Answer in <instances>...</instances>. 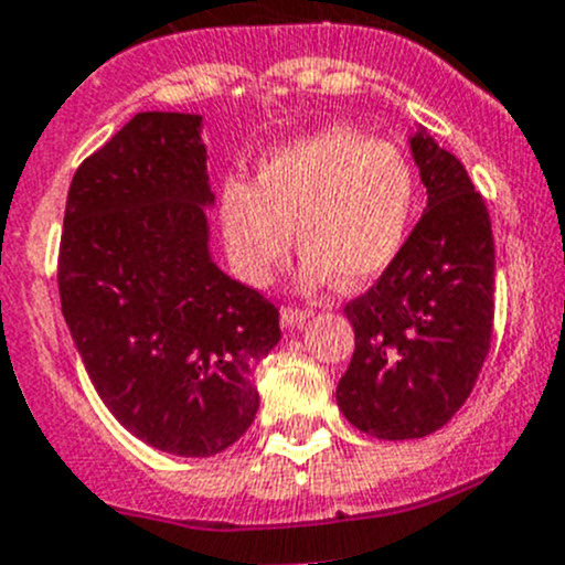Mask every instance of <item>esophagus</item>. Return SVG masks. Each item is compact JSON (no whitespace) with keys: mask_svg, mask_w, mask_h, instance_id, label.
Returning <instances> with one entry per match:
<instances>
[{"mask_svg":"<svg viewBox=\"0 0 565 565\" xmlns=\"http://www.w3.org/2000/svg\"><path fill=\"white\" fill-rule=\"evenodd\" d=\"M311 315H315L311 309H292V306H287V309H281V326L300 328L306 320H311Z\"/></svg>","mask_w":565,"mask_h":565,"instance_id":"esophagus-1","label":"esophagus"}]
</instances>
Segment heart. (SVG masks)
Returning <instances> with one entry per match:
<instances>
[{"label": "heart", "instance_id": "obj_1", "mask_svg": "<svg viewBox=\"0 0 565 565\" xmlns=\"http://www.w3.org/2000/svg\"><path fill=\"white\" fill-rule=\"evenodd\" d=\"M414 210V168L386 140L328 126L259 162L256 184L228 179L217 199L232 270L250 287L270 281L295 239L300 287L339 273L344 284L381 276L399 254Z\"/></svg>", "mask_w": 565, "mask_h": 565}]
</instances>
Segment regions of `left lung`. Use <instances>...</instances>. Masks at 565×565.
I'll return each mask as SVG.
<instances>
[{"mask_svg":"<svg viewBox=\"0 0 565 565\" xmlns=\"http://www.w3.org/2000/svg\"><path fill=\"white\" fill-rule=\"evenodd\" d=\"M428 206L375 287L344 306L355 350L337 386L350 425L422 439L467 403L491 348L494 234L467 168L425 129L408 137Z\"/></svg>","mask_w":565,"mask_h":565,"instance_id":"obj_1","label":"left lung"}]
</instances>
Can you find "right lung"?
I'll list each match as a JSON object with an SVG mask.
<instances>
[{"instance_id": "right-lung-1", "label": "right lung", "mask_w": 565, "mask_h": 565, "mask_svg": "<svg viewBox=\"0 0 565 565\" xmlns=\"http://www.w3.org/2000/svg\"><path fill=\"white\" fill-rule=\"evenodd\" d=\"M201 115L137 113L74 173L57 287L71 339L109 414L182 458L232 447L259 411L256 364L278 309L210 254Z\"/></svg>"}]
</instances>
